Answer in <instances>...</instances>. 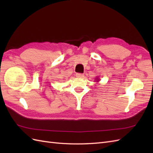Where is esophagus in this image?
Here are the masks:
<instances>
[{"label": "esophagus", "instance_id": "34e87169", "mask_svg": "<svg viewBox=\"0 0 153 153\" xmlns=\"http://www.w3.org/2000/svg\"><path fill=\"white\" fill-rule=\"evenodd\" d=\"M76 77H84V74H81V73H77L76 74Z\"/></svg>", "mask_w": 153, "mask_h": 153}]
</instances>
